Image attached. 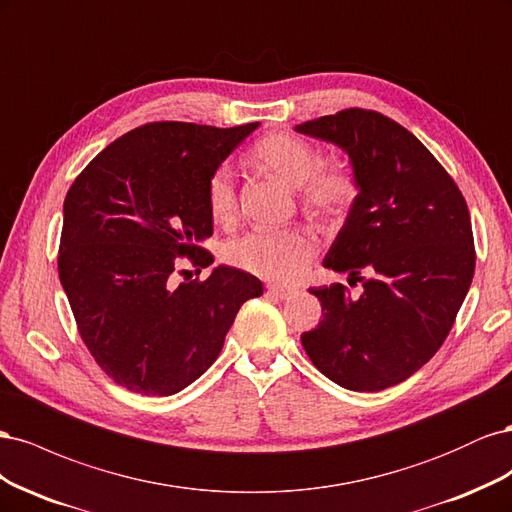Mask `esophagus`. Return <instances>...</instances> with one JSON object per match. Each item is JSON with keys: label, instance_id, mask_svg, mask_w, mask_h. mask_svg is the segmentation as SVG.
<instances>
[{"label": "esophagus", "instance_id": "esophagus-1", "mask_svg": "<svg viewBox=\"0 0 512 512\" xmlns=\"http://www.w3.org/2000/svg\"><path fill=\"white\" fill-rule=\"evenodd\" d=\"M267 290H269V294H273V297L282 299V301L292 299L294 294H297V288H286V286H269Z\"/></svg>", "mask_w": 512, "mask_h": 512}]
</instances>
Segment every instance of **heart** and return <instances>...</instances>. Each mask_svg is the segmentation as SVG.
I'll return each mask as SVG.
<instances>
[{"label":"heart","instance_id":"1","mask_svg":"<svg viewBox=\"0 0 512 512\" xmlns=\"http://www.w3.org/2000/svg\"><path fill=\"white\" fill-rule=\"evenodd\" d=\"M250 162L297 188L301 209L316 220L342 218L359 194V177L344 156L322 158L320 149L303 136L273 132L252 147ZM207 209L220 226L235 224L239 198L228 168H218L207 183ZM318 250L305 228H260L230 241L226 260L232 267L271 282H297Z\"/></svg>","mask_w":512,"mask_h":512}]
</instances>
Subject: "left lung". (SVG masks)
<instances>
[{
	"label": "left lung",
	"instance_id": "left-lung-1",
	"mask_svg": "<svg viewBox=\"0 0 512 512\" xmlns=\"http://www.w3.org/2000/svg\"><path fill=\"white\" fill-rule=\"evenodd\" d=\"M297 132L342 147L361 188L324 267L348 271L363 292L314 288L324 318L301 335L303 348L344 389H389L440 350L470 290L476 252L466 198L412 132L378 111L346 108Z\"/></svg>",
	"mask_w": 512,
	"mask_h": 512
}]
</instances>
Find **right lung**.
Segmentation results:
<instances>
[{"mask_svg": "<svg viewBox=\"0 0 512 512\" xmlns=\"http://www.w3.org/2000/svg\"><path fill=\"white\" fill-rule=\"evenodd\" d=\"M258 123L153 121L123 134L74 179L57 269L76 329L104 374L141 395H175L218 359L258 277L215 267L175 284L179 258L205 269L207 183Z\"/></svg>", "mask_w": 512, "mask_h": 512, "instance_id": "obj_1", "label": "right lung"}]
</instances>
